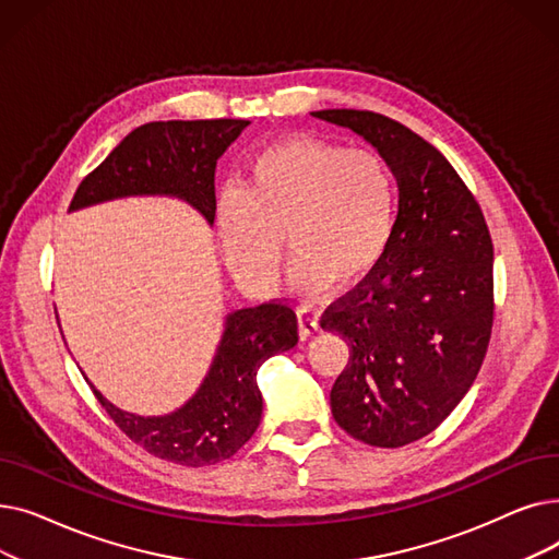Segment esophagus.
Listing matches in <instances>:
<instances>
[{"mask_svg": "<svg viewBox=\"0 0 559 559\" xmlns=\"http://www.w3.org/2000/svg\"><path fill=\"white\" fill-rule=\"evenodd\" d=\"M297 324H299V337L308 340L319 331V317H317V312L301 308V310H297Z\"/></svg>", "mask_w": 559, "mask_h": 559, "instance_id": "esophagus-1", "label": "esophagus"}]
</instances>
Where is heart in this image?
Returning <instances> with one entry per match:
<instances>
[{
    "mask_svg": "<svg viewBox=\"0 0 559 559\" xmlns=\"http://www.w3.org/2000/svg\"><path fill=\"white\" fill-rule=\"evenodd\" d=\"M399 190L385 158L319 138H292L262 150L240 190L217 199L215 233L226 267L264 295L278 278L281 240L289 285L314 299L329 285L365 283L392 245Z\"/></svg>",
    "mask_w": 559,
    "mask_h": 559,
    "instance_id": "b5f03b06",
    "label": "heart"
}]
</instances>
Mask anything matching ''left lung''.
Masks as SVG:
<instances>
[{"mask_svg": "<svg viewBox=\"0 0 559 559\" xmlns=\"http://www.w3.org/2000/svg\"><path fill=\"white\" fill-rule=\"evenodd\" d=\"M312 117L365 138L399 188L388 255L321 329L350 346L331 392L333 417L369 447L432 432L472 390L493 321V247L480 205L451 163L415 131L369 110Z\"/></svg>", "mask_w": 559, "mask_h": 559, "instance_id": "8db88e82", "label": "left lung"}]
</instances>
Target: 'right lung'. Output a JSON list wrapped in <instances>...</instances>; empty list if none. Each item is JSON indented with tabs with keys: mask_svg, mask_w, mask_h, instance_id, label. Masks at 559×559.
<instances>
[{
	"mask_svg": "<svg viewBox=\"0 0 559 559\" xmlns=\"http://www.w3.org/2000/svg\"><path fill=\"white\" fill-rule=\"evenodd\" d=\"M249 120H169L131 131L81 181L70 213L124 197L181 199L213 226L215 167ZM297 314L283 304L240 308L224 317V331L197 392L169 415L142 417L112 405L93 383L110 419L135 444L160 460L205 466L238 453L262 417L255 376L264 360L295 348Z\"/></svg>",
	"mask_w": 559,
	"mask_h": 559,
	"instance_id": "obj_1",
	"label": "right lung"
}]
</instances>
